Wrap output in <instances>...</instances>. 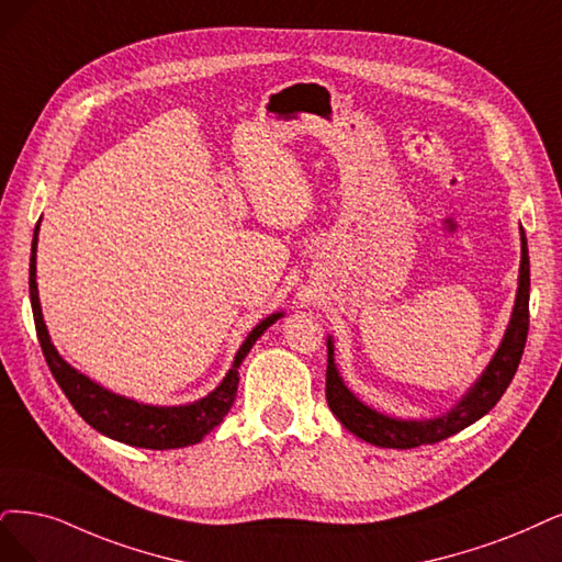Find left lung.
I'll return each instance as SVG.
<instances>
[{"label":"left lung","mask_w":562,"mask_h":562,"mask_svg":"<svg viewBox=\"0 0 562 562\" xmlns=\"http://www.w3.org/2000/svg\"><path fill=\"white\" fill-rule=\"evenodd\" d=\"M528 301H530V259H528V240L521 228V268H518V292L509 326L505 338L493 355L491 363L482 372L465 396L453 409L435 419H393L386 414L363 405L355 393H351L334 361V340L328 338V366H326V401L330 412L336 414L340 424L357 435V438L386 449H414L422 445H435L447 440L449 435L468 428L476 419H482L493 405L503 398L514 372L521 363L524 347L528 338Z\"/></svg>","instance_id":"1"}]
</instances>
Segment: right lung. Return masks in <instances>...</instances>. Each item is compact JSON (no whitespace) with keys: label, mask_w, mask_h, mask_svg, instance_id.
<instances>
[{"label":"right lung","mask_w":562,"mask_h":562,"mask_svg":"<svg viewBox=\"0 0 562 562\" xmlns=\"http://www.w3.org/2000/svg\"><path fill=\"white\" fill-rule=\"evenodd\" d=\"M36 236H38V226L34 228L32 257H30V301H32V313H34V326H36V336H38L41 349H44V357L53 372V378L59 384V389L65 391V396L69 398L74 409L101 435L132 447L178 449V447H190L201 442L203 435H207L215 426H220V422L226 417L228 409H232L236 401L238 380H240L238 368L247 357V351L252 349L257 338H261V334L270 324H276L282 317V313L266 317L249 330V336L238 349L232 370L226 372L222 384L215 391L207 393L205 398L194 401L190 405H178V407L143 405L99 386L97 382L82 375V372L71 368L57 355L55 345L50 342L44 315H41V303H38V289H36V240L38 238Z\"/></svg>","instance_id":"1"}]
</instances>
